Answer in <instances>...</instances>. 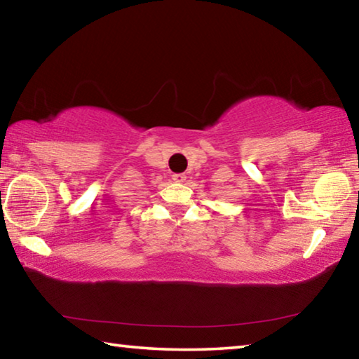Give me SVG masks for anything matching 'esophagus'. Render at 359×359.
I'll use <instances>...</instances> for the list:
<instances>
[{"instance_id":"obj_1","label":"esophagus","mask_w":359,"mask_h":359,"mask_svg":"<svg viewBox=\"0 0 359 359\" xmlns=\"http://www.w3.org/2000/svg\"><path fill=\"white\" fill-rule=\"evenodd\" d=\"M187 179L185 174H172V180L174 182H184Z\"/></svg>"}]
</instances>
